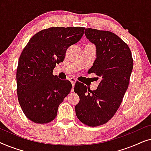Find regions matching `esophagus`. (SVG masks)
<instances>
[{
    "instance_id": "1",
    "label": "esophagus",
    "mask_w": 151,
    "mask_h": 151,
    "mask_svg": "<svg viewBox=\"0 0 151 151\" xmlns=\"http://www.w3.org/2000/svg\"><path fill=\"white\" fill-rule=\"evenodd\" d=\"M69 81L71 82V83L72 84V86H73H73H74V85H75V83L76 82V80L73 78H69Z\"/></svg>"
}]
</instances>
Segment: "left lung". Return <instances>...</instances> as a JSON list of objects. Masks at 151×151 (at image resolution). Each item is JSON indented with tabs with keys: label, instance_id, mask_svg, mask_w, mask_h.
Returning <instances> with one entry per match:
<instances>
[{
	"label": "left lung",
	"instance_id": "left-lung-1",
	"mask_svg": "<svg viewBox=\"0 0 151 151\" xmlns=\"http://www.w3.org/2000/svg\"><path fill=\"white\" fill-rule=\"evenodd\" d=\"M84 34L96 48V59L88 71L96 73L100 82L94 91L76 83L74 91L80 98L76 113L84 124L98 127L110 120L120 106L133 60L129 46L113 33L88 28Z\"/></svg>",
	"mask_w": 151,
	"mask_h": 151
}]
</instances>
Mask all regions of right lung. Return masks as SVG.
I'll use <instances>...</instances> for the list:
<instances>
[{
	"label": "right lung",
	"mask_w": 151,
	"mask_h": 151,
	"mask_svg": "<svg viewBox=\"0 0 151 151\" xmlns=\"http://www.w3.org/2000/svg\"><path fill=\"white\" fill-rule=\"evenodd\" d=\"M84 27H51L30 39L18 60L17 95L22 111L31 121L50 122L56 117L59 105L71 91L69 80L53 75L56 63L63 62L66 51L77 43Z\"/></svg>",
	"instance_id": "1"
}]
</instances>
